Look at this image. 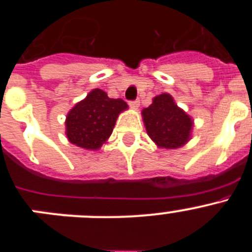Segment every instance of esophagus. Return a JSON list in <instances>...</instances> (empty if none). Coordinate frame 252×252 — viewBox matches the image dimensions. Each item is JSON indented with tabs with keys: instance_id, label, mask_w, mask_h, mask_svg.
<instances>
[{
	"instance_id": "1",
	"label": "esophagus",
	"mask_w": 252,
	"mask_h": 252,
	"mask_svg": "<svg viewBox=\"0 0 252 252\" xmlns=\"http://www.w3.org/2000/svg\"><path fill=\"white\" fill-rule=\"evenodd\" d=\"M128 104H130L131 108H133V110H137V108H139V106H140V101H139V99H136V101H131Z\"/></svg>"
}]
</instances>
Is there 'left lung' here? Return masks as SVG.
Returning a JSON list of instances; mask_svg holds the SVG:
<instances>
[{
	"mask_svg": "<svg viewBox=\"0 0 252 252\" xmlns=\"http://www.w3.org/2000/svg\"><path fill=\"white\" fill-rule=\"evenodd\" d=\"M141 115L149 137L159 149L182 148L192 139L194 121L169 93L154 97Z\"/></svg>",
	"mask_w": 252,
	"mask_h": 252,
	"instance_id": "1",
	"label": "left lung"
}]
</instances>
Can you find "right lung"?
<instances>
[{"mask_svg": "<svg viewBox=\"0 0 252 252\" xmlns=\"http://www.w3.org/2000/svg\"><path fill=\"white\" fill-rule=\"evenodd\" d=\"M127 108L124 99L110 98L104 91L94 88L66 115V139L78 148L98 150L110 139L120 113Z\"/></svg>", "mask_w": 252, "mask_h": 252, "instance_id": "1", "label": "right lung"}]
</instances>
